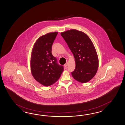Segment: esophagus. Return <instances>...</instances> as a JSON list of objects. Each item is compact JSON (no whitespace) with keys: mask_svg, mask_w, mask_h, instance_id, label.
I'll list each match as a JSON object with an SVG mask.
<instances>
[{"mask_svg":"<svg viewBox=\"0 0 125 125\" xmlns=\"http://www.w3.org/2000/svg\"><path fill=\"white\" fill-rule=\"evenodd\" d=\"M69 64V63H68V62H67L66 63V64H65L64 65V66L65 67H67V66H68V64Z\"/></svg>","mask_w":125,"mask_h":125,"instance_id":"obj_1","label":"esophagus"}]
</instances>
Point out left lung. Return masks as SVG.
<instances>
[{
	"label": "left lung",
	"instance_id": "obj_1",
	"mask_svg": "<svg viewBox=\"0 0 125 125\" xmlns=\"http://www.w3.org/2000/svg\"><path fill=\"white\" fill-rule=\"evenodd\" d=\"M75 58L76 67L73 77L82 83L91 80L99 66L97 52L92 40L86 33L76 30L61 33Z\"/></svg>",
	"mask_w": 125,
	"mask_h": 125
}]
</instances>
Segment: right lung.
Masks as SVG:
<instances>
[{
  "label": "right lung",
  "instance_id": "1",
  "mask_svg": "<svg viewBox=\"0 0 125 125\" xmlns=\"http://www.w3.org/2000/svg\"><path fill=\"white\" fill-rule=\"evenodd\" d=\"M58 32H52L41 36L33 45L31 56L32 74L37 82L48 86L56 83L64 71V67L57 63L53 56V43Z\"/></svg>",
  "mask_w": 125,
  "mask_h": 125
}]
</instances>
